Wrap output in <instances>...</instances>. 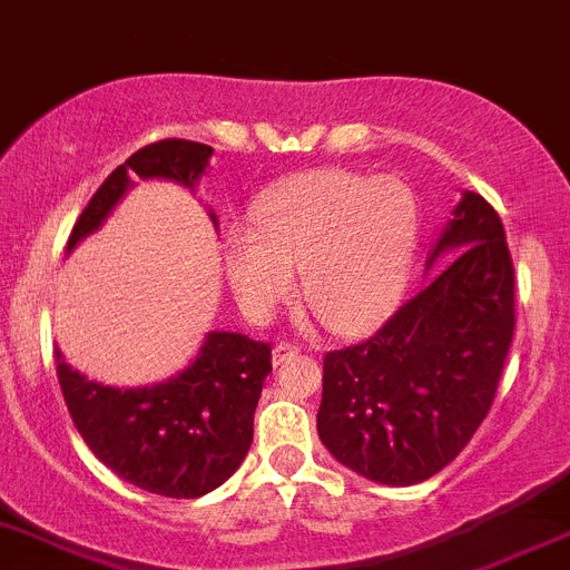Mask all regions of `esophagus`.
<instances>
[{
	"label": "esophagus",
	"instance_id": "obj_1",
	"mask_svg": "<svg viewBox=\"0 0 570 570\" xmlns=\"http://www.w3.org/2000/svg\"><path fill=\"white\" fill-rule=\"evenodd\" d=\"M294 355H299V346L296 344H288V341H279V344L271 350V357H274V366H279V363L291 361Z\"/></svg>",
	"mask_w": 570,
	"mask_h": 570
}]
</instances>
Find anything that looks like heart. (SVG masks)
Masks as SVG:
<instances>
[{
    "instance_id": "b5f03b06",
    "label": "heart",
    "mask_w": 570,
    "mask_h": 570,
    "mask_svg": "<svg viewBox=\"0 0 570 570\" xmlns=\"http://www.w3.org/2000/svg\"><path fill=\"white\" fill-rule=\"evenodd\" d=\"M226 232L224 263L246 316L268 318L296 291L338 335H361L397 305L414 252V200L394 178L313 170L257 198Z\"/></svg>"
}]
</instances>
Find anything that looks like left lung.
Masks as SVG:
<instances>
[{
    "label": "left lung",
    "mask_w": 570,
    "mask_h": 570,
    "mask_svg": "<svg viewBox=\"0 0 570 570\" xmlns=\"http://www.w3.org/2000/svg\"><path fill=\"white\" fill-rule=\"evenodd\" d=\"M512 333L503 224L468 189L433 240L422 288L375 335L324 355L318 439L377 484L431 479L484 422Z\"/></svg>",
    "instance_id": "8db88e82"
}]
</instances>
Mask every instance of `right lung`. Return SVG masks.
Wrapping results in <instances>:
<instances>
[{
	"label": "right lung",
	"mask_w": 570,
	"mask_h": 570,
	"mask_svg": "<svg viewBox=\"0 0 570 570\" xmlns=\"http://www.w3.org/2000/svg\"><path fill=\"white\" fill-rule=\"evenodd\" d=\"M215 150L187 139L145 145L100 184L80 213L67 252L95 235L137 181H173L195 193ZM209 220L218 218L209 209ZM58 383L89 451L111 473L145 492L200 498L243 464L254 439V409L271 372V346L240 333L213 330L193 361L150 386H108L63 361Z\"/></svg>",
	"instance_id": "1"
}]
</instances>
